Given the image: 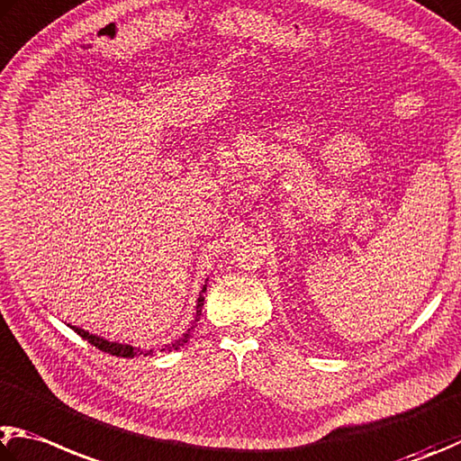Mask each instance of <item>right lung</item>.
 Here are the masks:
<instances>
[{
    "label": "right lung",
    "instance_id": "right-lung-1",
    "mask_svg": "<svg viewBox=\"0 0 461 461\" xmlns=\"http://www.w3.org/2000/svg\"><path fill=\"white\" fill-rule=\"evenodd\" d=\"M202 292H205V286H203V290ZM202 306H203V296H199V300H197V321H199V314H202ZM74 329V326H72ZM197 329V322L195 324H191L189 329H187V332L183 334V337L179 339V340H175L173 345H165L161 350H165V353H171V350H177L179 347H183L185 345V342L189 340V337L191 334H194V330ZM74 332H78L82 339L85 340H88L92 347H96L98 350H104V353H108V355H113V357H122V358H135V357H140V355H145V357H149V355H153L155 350L150 348V350H140V348H132L131 345H119V342H108V340H104V339H98V337H95V334H88L86 330H82V329H74Z\"/></svg>",
    "mask_w": 461,
    "mask_h": 461
}]
</instances>
